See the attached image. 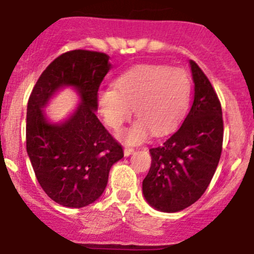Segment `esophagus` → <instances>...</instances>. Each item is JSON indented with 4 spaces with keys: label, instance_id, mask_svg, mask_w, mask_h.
<instances>
[{
    "label": "esophagus",
    "instance_id": "esophagus-1",
    "mask_svg": "<svg viewBox=\"0 0 254 254\" xmlns=\"http://www.w3.org/2000/svg\"><path fill=\"white\" fill-rule=\"evenodd\" d=\"M133 151H134V149H133V148H128V146H126V148H125V150H124L125 156H129L130 154H133Z\"/></svg>",
    "mask_w": 254,
    "mask_h": 254
}]
</instances>
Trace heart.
<instances>
[{
	"label": "heart",
	"mask_w": 254,
	"mask_h": 254,
	"mask_svg": "<svg viewBox=\"0 0 254 254\" xmlns=\"http://www.w3.org/2000/svg\"><path fill=\"white\" fill-rule=\"evenodd\" d=\"M190 99V82L185 70L159 64H139L116 78L114 89L99 91V110L112 129L130 119L137 122L117 134L127 144H138L150 132L163 135L184 119Z\"/></svg>",
	"instance_id": "obj_1"
}]
</instances>
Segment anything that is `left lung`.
Segmentation results:
<instances>
[{"mask_svg": "<svg viewBox=\"0 0 254 254\" xmlns=\"http://www.w3.org/2000/svg\"><path fill=\"white\" fill-rule=\"evenodd\" d=\"M192 108L181 127L163 144L151 148V165L143 194L151 206L176 213L197 202L213 179L223 150L221 104L213 85L194 61Z\"/></svg>", "mask_w": 254, "mask_h": 254, "instance_id": "8db88e82", "label": "left lung"}]
</instances>
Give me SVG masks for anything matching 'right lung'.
<instances>
[{"label":"right lung","mask_w":254,"mask_h":254,"mask_svg":"<svg viewBox=\"0 0 254 254\" xmlns=\"http://www.w3.org/2000/svg\"><path fill=\"white\" fill-rule=\"evenodd\" d=\"M104 52L73 50L55 59L33 88L27 109V151L44 192L59 204L83 208L105 190L109 172L124 149L96 117L98 90L111 68ZM64 86L81 104L62 124H50L42 109Z\"/></svg>","instance_id":"right-lung-1"}]
</instances>
